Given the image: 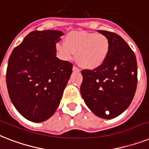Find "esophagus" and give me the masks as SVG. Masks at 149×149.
<instances>
[{
  "label": "esophagus",
  "mask_w": 149,
  "mask_h": 149,
  "mask_svg": "<svg viewBox=\"0 0 149 149\" xmlns=\"http://www.w3.org/2000/svg\"><path fill=\"white\" fill-rule=\"evenodd\" d=\"M72 71H74V72H79V69L77 68V66H73V67H72Z\"/></svg>",
  "instance_id": "esophagus-1"
}]
</instances>
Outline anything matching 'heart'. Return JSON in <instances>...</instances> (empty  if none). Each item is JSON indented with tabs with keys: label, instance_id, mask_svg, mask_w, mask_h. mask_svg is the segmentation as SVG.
<instances>
[{
	"label": "heart",
	"instance_id": "obj_1",
	"mask_svg": "<svg viewBox=\"0 0 149 149\" xmlns=\"http://www.w3.org/2000/svg\"><path fill=\"white\" fill-rule=\"evenodd\" d=\"M110 41L101 33L86 31H72L65 37V43L59 42L56 50L64 61L76 57L80 66L86 70H95L106 62L109 54Z\"/></svg>",
	"mask_w": 149,
	"mask_h": 149
}]
</instances>
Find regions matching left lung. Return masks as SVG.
<instances>
[{"label": "left lung", "instance_id": "1", "mask_svg": "<svg viewBox=\"0 0 149 149\" xmlns=\"http://www.w3.org/2000/svg\"><path fill=\"white\" fill-rule=\"evenodd\" d=\"M99 33L109 40V54L99 68L82 70L80 92L94 114L113 118L122 114L133 100L137 86V61L132 49L119 35L106 31Z\"/></svg>", "mask_w": 149, "mask_h": 149}]
</instances>
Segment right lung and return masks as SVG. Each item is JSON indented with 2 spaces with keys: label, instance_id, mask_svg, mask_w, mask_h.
I'll list each match as a JSON object with an SVG mask.
<instances>
[{
  "label": "right lung",
  "instance_id": "obj_1",
  "mask_svg": "<svg viewBox=\"0 0 149 149\" xmlns=\"http://www.w3.org/2000/svg\"><path fill=\"white\" fill-rule=\"evenodd\" d=\"M60 31H34L16 47L6 82L12 103L26 119L41 123L54 114L72 73V64L56 57Z\"/></svg>",
  "mask_w": 149,
  "mask_h": 149
}]
</instances>
